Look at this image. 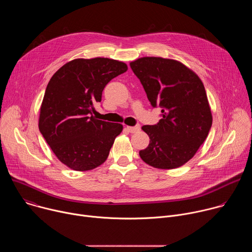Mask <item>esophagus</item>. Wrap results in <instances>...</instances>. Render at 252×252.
<instances>
[{
    "label": "esophagus",
    "mask_w": 252,
    "mask_h": 252,
    "mask_svg": "<svg viewBox=\"0 0 252 252\" xmlns=\"http://www.w3.org/2000/svg\"><path fill=\"white\" fill-rule=\"evenodd\" d=\"M126 129L129 131V132H136L140 129V126L137 125L135 126H126Z\"/></svg>",
    "instance_id": "34e87169"
}]
</instances>
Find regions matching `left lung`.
<instances>
[{
	"label": "left lung",
	"mask_w": 252,
	"mask_h": 252,
	"mask_svg": "<svg viewBox=\"0 0 252 252\" xmlns=\"http://www.w3.org/2000/svg\"><path fill=\"white\" fill-rule=\"evenodd\" d=\"M154 107H161L157 125L143 126L151 140L139 151L146 163L160 169L184 165L208 135L212 116L204 86L181 62L145 57L129 63Z\"/></svg>",
	"instance_id": "obj_1"
}]
</instances>
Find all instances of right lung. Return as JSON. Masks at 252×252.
<instances>
[{
    "label": "right lung",
    "instance_id": "obj_1",
    "mask_svg": "<svg viewBox=\"0 0 252 252\" xmlns=\"http://www.w3.org/2000/svg\"><path fill=\"white\" fill-rule=\"evenodd\" d=\"M127 70L107 58L76 59L59 68L50 80L41 105L39 129L63 164L85 171L105 161L123 126L96 120L94 104L104 87Z\"/></svg>",
    "mask_w": 252,
    "mask_h": 252
}]
</instances>
